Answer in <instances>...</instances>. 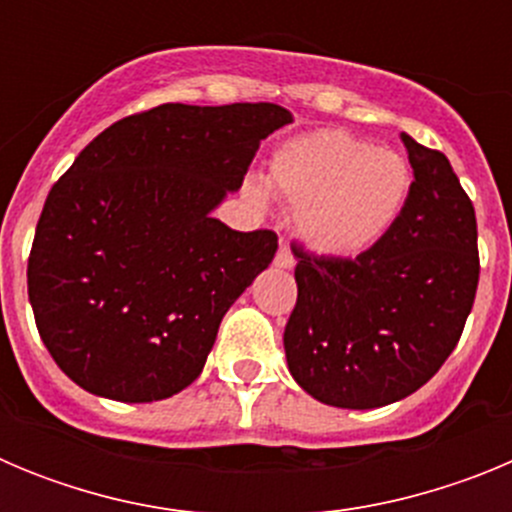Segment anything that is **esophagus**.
<instances>
[{"mask_svg": "<svg viewBox=\"0 0 512 512\" xmlns=\"http://www.w3.org/2000/svg\"><path fill=\"white\" fill-rule=\"evenodd\" d=\"M274 264L282 266V269H292V266H295V253L289 251L287 243H282V246H279L277 259H274Z\"/></svg>", "mask_w": 512, "mask_h": 512, "instance_id": "obj_1", "label": "esophagus"}]
</instances>
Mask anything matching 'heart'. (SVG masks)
<instances>
[{
    "label": "heart",
    "instance_id": "heart-1",
    "mask_svg": "<svg viewBox=\"0 0 512 512\" xmlns=\"http://www.w3.org/2000/svg\"><path fill=\"white\" fill-rule=\"evenodd\" d=\"M271 187L297 207V230L328 256L377 246L408 205V158L343 130L289 140L271 161Z\"/></svg>",
    "mask_w": 512,
    "mask_h": 512
}]
</instances>
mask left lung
I'll return each instance as SVG.
<instances>
[{
  "label": "left lung",
  "instance_id": "1",
  "mask_svg": "<svg viewBox=\"0 0 512 512\" xmlns=\"http://www.w3.org/2000/svg\"><path fill=\"white\" fill-rule=\"evenodd\" d=\"M413 187L377 246L297 256L284 328L292 377L333 408H382L420 390L449 359L479 284L477 217L449 158L402 135Z\"/></svg>",
  "mask_w": 512,
  "mask_h": 512
}]
</instances>
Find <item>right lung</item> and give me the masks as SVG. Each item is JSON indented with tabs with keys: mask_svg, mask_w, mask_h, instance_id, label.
<instances>
[{
	"mask_svg": "<svg viewBox=\"0 0 512 512\" xmlns=\"http://www.w3.org/2000/svg\"><path fill=\"white\" fill-rule=\"evenodd\" d=\"M289 120L269 102L158 104L76 156L27 259L35 325L66 377L120 402L200 377L223 315L279 246L274 230L238 233L210 212Z\"/></svg>",
	"mask_w": 512,
	"mask_h": 512,
	"instance_id": "1",
	"label": "right lung"
}]
</instances>
